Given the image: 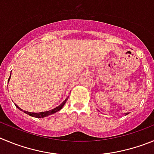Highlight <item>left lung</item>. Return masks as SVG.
Here are the masks:
<instances>
[{
  "label": "left lung",
  "instance_id": "left-lung-1",
  "mask_svg": "<svg viewBox=\"0 0 154 154\" xmlns=\"http://www.w3.org/2000/svg\"><path fill=\"white\" fill-rule=\"evenodd\" d=\"M127 114H128V113H126V115H127Z\"/></svg>",
  "mask_w": 154,
  "mask_h": 154
}]
</instances>
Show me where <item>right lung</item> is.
Masks as SVG:
<instances>
[{"mask_svg":"<svg viewBox=\"0 0 154 154\" xmlns=\"http://www.w3.org/2000/svg\"><path fill=\"white\" fill-rule=\"evenodd\" d=\"M10 79H11V76H10L9 79H8V81L10 80ZM67 98L66 100H65L64 101H63V103H61L60 105H59L58 106H57V107L54 108V109H52V110H48V111H44V112H40V113H31V112H28V111H23L22 109H20V107H19L18 106L17 104H15V106H17V107L18 108L19 110H21V111H23L25 113H27V114L30 115V116H31V117H37V118H43V117H48V116H49V115H51L53 114V113H55L56 112L59 111L60 110H61L62 107L63 106V105L66 103V102H67Z\"/></svg>","mask_w":154,"mask_h":154,"instance_id":"1","label":"right lung"}]
</instances>
